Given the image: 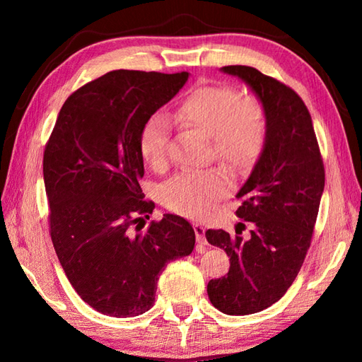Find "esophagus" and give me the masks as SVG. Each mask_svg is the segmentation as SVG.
Returning a JSON list of instances; mask_svg holds the SVG:
<instances>
[{
	"instance_id": "obj_1",
	"label": "esophagus",
	"mask_w": 362,
	"mask_h": 362,
	"mask_svg": "<svg viewBox=\"0 0 362 362\" xmlns=\"http://www.w3.org/2000/svg\"><path fill=\"white\" fill-rule=\"evenodd\" d=\"M194 232H196V240L197 244L205 245L206 240H205V227L202 224H194Z\"/></svg>"
}]
</instances>
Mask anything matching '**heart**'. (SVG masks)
I'll return each instance as SVG.
<instances>
[{
    "mask_svg": "<svg viewBox=\"0 0 362 362\" xmlns=\"http://www.w3.org/2000/svg\"><path fill=\"white\" fill-rule=\"evenodd\" d=\"M177 118L211 136L214 156L232 168L247 165L263 141L264 119L259 105L228 86H202L189 91L177 109ZM169 134L168 113L158 110L144 121L138 149L149 166L165 165ZM227 188L228 179L222 169H199L174 175L160 196L168 210L197 219L213 210Z\"/></svg>",
    "mask_w": 362,
    "mask_h": 362,
    "instance_id": "b5f03b06",
    "label": "heart"
}]
</instances>
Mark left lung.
I'll list each match as a JSON object with an SVG mask.
<instances>
[{"label":"left lung","instance_id":"obj_1","mask_svg":"<svg viewBox=\"0 0 362 362\" xmlns=\"http://www.w3.org/2000/svg\"><path fill=\"white\" fill-rule=\"evenodd\" d=\"M222 73L247 83L263 105L264 144L236 197L243 205L236 235L206 230V241L230 257L227 276L210 280L206 292L214 308L228 316L259 313L284 296L310 249L325 169L311 115L294 90L244 65Z\"/></svg>","mask_w":362,"mask_h":362}]
</instances>
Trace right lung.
<instances>
[{
	"instance_id": "obj_1",
	"label": "right lung",
	"mask_w": 362,
	"mask_h": 362,
	"mask_svg": "<svg viewBox=\"0 0 362 362\" xmlns=\"http://www.w3.org/2000/svg\"><path fill=\"white\" fill-rule=\"evenodd\" d=\"M189 73L117 70L66 99L43 153L49 232L71 286L91 308L134 317L152 308L158 275L189 255L196 233L187 219L144 201L138 149L152 113L179 93Z\"/></svg>"
}]
</instances>
